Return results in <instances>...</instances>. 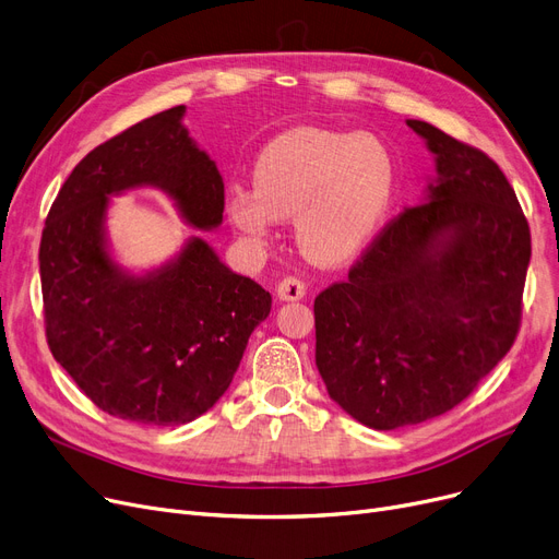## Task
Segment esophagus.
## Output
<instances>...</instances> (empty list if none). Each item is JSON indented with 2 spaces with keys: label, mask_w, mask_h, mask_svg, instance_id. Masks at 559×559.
Listing matches in <instances>:
<instances>
[{
  "label": "esophagus",
  "mask_w": 559,
  "mask_h": 559,
  "mask_svg": "<svg viewBox=\"0 0 559 559\" xmlns=\"http://www.w3.org/2000/svg\"><path fill=\"white\" fill-rule=\"evenodd\" d=\"M276 295L281 301H299L306 297V283L297 276H285L276 287Z\"/></svg>",
  "instance_id": "34e87169"
}]
</instances>
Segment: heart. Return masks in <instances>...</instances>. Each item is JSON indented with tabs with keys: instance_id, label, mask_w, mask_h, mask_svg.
<instances>
[{
	"instance_id": "1",
	"label": "heart",
	"mask_w": 559,
	"mask_h": 559,
	"mask_svg": "<svg viewBox=\"0 0 559 559\" xmlns=\"http://www.w3.org/2000/svg\"><path fill=\"white\" fill-rule=\"evenodd\" d=\"M397 157L374 134L295 128L253 166L255 189L233 187V224L264 245L276 219H295L301 251L324 264L349 260L377 233L397 191Z\"/></svg>"
}]
</instances>
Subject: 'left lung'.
Segmentation results:
<instances>
[{
	"instance_id": "left-lung-1",
	"label": "left lung",
	"mask_w": 559,
	"mask_h": 559,
	"mask_svg": "<svg viewBox=\"0 0 559 559\" xmlns=\"http://www.w3.org/2000/svg\"><path fill=\"white\" fill-rule=\"evenodd\" d=\"M406 123L436 155L439 180L314 299L326 391L372 429L448 414L498 366L521 329L532 253L500 166L423 120Z\"/></svg>"
}]
</instances>
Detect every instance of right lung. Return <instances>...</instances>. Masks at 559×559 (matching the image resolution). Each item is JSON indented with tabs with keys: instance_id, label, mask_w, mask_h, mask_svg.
<instances>
[{
	"instance_id": "add662e5",
	"label": "right lung",
	"mask_w": 559,
	"mask_h": 559,
	"mask_svg": "<svg viewBox=\"0 0 559 559\" xmlns=\"http://www.w3.org/2000/svg\"><path fill=\"white\" fill-rule=\"evenodd\" d=\"M166 109L93 148L68 176L40 237L47 345L105 414L155 427L203 416L230 385L272 295L230 272L201 237L145 276L111 262L103 219L109 193L162 187L185 219H224V180Z\"/></svg>"
}]
</instances>
